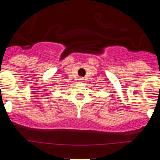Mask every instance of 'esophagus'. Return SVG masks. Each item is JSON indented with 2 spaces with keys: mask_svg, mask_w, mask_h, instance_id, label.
<instances>
[{
  "mask_svg": "<svg viewBox=\"0 0 160 160\" xmlns=\"http://www.w3.org/2000/svg\"><path fill=\"white\" fill-rule=\"evenodd\" d=\"M79 80H80V82H84V78H79Z\"/></svg>",
  "mask_w": 160,
  "mask_h": 160,
  "instance_id": "esophagus-1",
  "label": "esophagus"
}]
</instances>
